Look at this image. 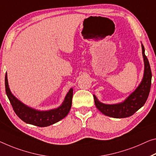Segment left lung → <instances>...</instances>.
<instances>
[{
	"instance_id": "1",
	"label": "left lung",
	"mask_w": 156,
	"mask_h": 156,
	"mask_svg": "<svg viewBox=\"0 0 156 156\" xmlns=\"http://www.w3.org/2000/svg\"><path fill=\"white\" fill-rule=\"evenodd\" d=\"M142 56L144 63V71L142 80L136 89L122 102L117 104H105L100 102L95 95V105L103 114L112 118H126L134 114L145 104L149 95L151 85L152 74L150 64L145 55V49L142 44Z\"/></svg>"
}]
</instances>
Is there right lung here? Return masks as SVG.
Segmentation results:
<instances>
[{
    "label": "right lung",
    "instance_id": "add662e5",
    "mask_svg": "<svg viewBox=\"0 0 156 156\" xmlns=\"http://www.w3.org/2000/svg\"><path fill=\"white\" fill-rule=\"evenodd\" d=\"M5 92L16 114L25 123L39 127H47L57 123L65 118L70 112L72 106L73 89L71 88L58 107L40 111L33 109L21 102L12 93L9 88L7 73L5 78Z\"/></svg>",
    "mask_w": 156,
    "mask_h": 156
}]
</instances>
